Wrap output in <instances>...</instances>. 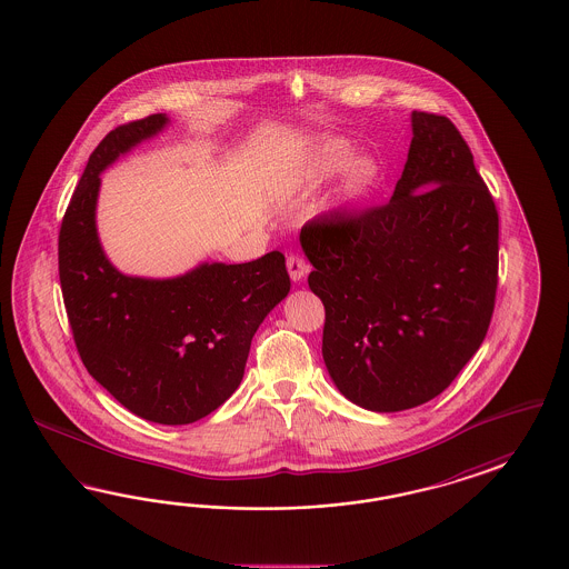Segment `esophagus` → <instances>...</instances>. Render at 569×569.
Listing matches in <instances>:
<instances>
[{"label": "esophagus", "instance_id": "esophagus-1", "mask_svg": "<svg viewBox=\"0 0 569 569\" xmlns=\"http://www.w3.org/2000/svg\"><path fill=\"white\" fill-rule=\"evenodd\" d=\"M287 268H289V276L293 282H299L303 276L308 274L310 266L301 254H289L287 257Z\"/></svg>", "mask_w": 569, "mask_h": 569}]
</instances>
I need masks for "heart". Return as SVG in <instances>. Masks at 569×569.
I'll return each instance as SVG.
<instances>
[{"label":"heart","mask_w":569,"mask_h":569,"mask_svg":"<svg viewBox=\"0 0 569 569\" xmlns=\"http://www.w3.org/2000/svg\"><path fill=\"white\" fill-rule=\"evenodd\" d=\"M348 158H350V146L343 143V141H331V143L322 146L318 149V156L315 160L316 177L325 179V177L336 174V172L343 169ZM376 177H378L376 162L367 156H360L348 167V172H346V181H343L346 196H350V198L362 196L365 191L373 186Z\"/></svg>","instance_id":"b5f03b06"}]
</instances>
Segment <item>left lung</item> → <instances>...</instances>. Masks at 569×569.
<instances>
[{
	"label": "left lung",
	"instance_id": "left-lung-1",
	"mask_svg": "<svg viewBox=\"0 0 569 569\" xmlns=\"http://www.w3.org/2000/svg\"><path fill=\"white\" fill-rule=\"evenodd\" d=\"M411 127L388 204L337 209L299 233L329 376L379 413L423 405L458 378L498 289V211L470 148L445 116L413 111Z\"/></svg>",
	"mask_w": 569,
	"mask_h": 569
}]
</instances>
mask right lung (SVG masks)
Masks as SVG:
<instances>
[{
    "instance_id": "obj_1",
    "label": "right lung",
    "mask_w": 569,
    "mask_h": 569,
    "mask_svg": "<svg viewBox=\"0 0 569 569\" xmlns=\"http://www.w3.org/2000/svg\"><path fill=\"white\" fill-rule=\"evenodd\" d=\"M169 124L153 113L111 130L90 153L59 233V276L88 373L143 420L181 426L230 399L251 339L291 289L284 254L202 263L167 280L118 272L97 233L101 172Z\"/></svg>"
}]
</instances>
